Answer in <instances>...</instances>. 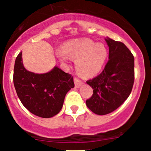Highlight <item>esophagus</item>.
I'll list each match as a JSON object with an SVG mask.
<instances>
[{
  "label": "esophagus",
  "instance_id": "esophagus-1",
  "mask_svg": "<svg viewBox=\"0 0 151 151\" xmlns=\"http://www.w3.org/2000/svg\"><path fill=\"white\" fill-rule=\"evenodd\" d=\"M74 84H75V87L77 88H80V87L82 85V84H83V82H82L80 79L77 78V77H75V78L74 79Z\"/></svg>",
  "mask_w": 151,
  "mask_h": 151
}]
</instances>
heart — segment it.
<instances>
[{
    "mask_svg": "<svg viewBox=\"0 0 151 151\" xmlns=\"http://www.w3.org/2000/svg\"><path fill=\"white\" fill-rule=\"evenodd\" d=\"M57 55L63 62L68 57L76 59L75 68L83 77H93L104 66L108 55L107 48L103 43H96L89 39L68 42L64 49L57 50Z\"/></svg>",
    "mask_w": 151,
    "mask_h": 151,
    "instance_id": "1",
    "label": "heart"
}]
</instances>
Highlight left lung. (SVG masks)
Segmentation results:
<instances>
[{
  "label": "left lung",
  "instance_id": "left-lung-1",
  "mask_svg": "<svg viewBox=\"0 0 151 151\" xmlns=\"http://www.w3.org/2000/svg\"><path fill=\"white\" fill-rule=\"evenodd\" d=\"M105 40L109 60L101 74L86 82L93 89L86 105L99 115L118 109L129 96L134 81V58L130 50L122 42Z\"/></svg>",
  "mask_w": 151,
  "mask_h": 151
}]
</instances>
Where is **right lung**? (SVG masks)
<instances>
[{"label": "right lung", "mask_w": 151, "mask_h": 151, "mask_svg": "<svg viewBox=\"0 0 151 151\" xmlns=\"http://www.w3.org/2000/svg\"><path fill=\"white\" fill-rule=\"evenodd\" d=\"M13 81L23 106L33 115L45 118H52L60 112L67 92L74 87L72 76L58 66L45 74L26 70L22 52L15 60Z\"/></svg>", "instance_id": "add662e5"}]
</instances>
